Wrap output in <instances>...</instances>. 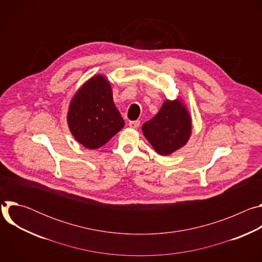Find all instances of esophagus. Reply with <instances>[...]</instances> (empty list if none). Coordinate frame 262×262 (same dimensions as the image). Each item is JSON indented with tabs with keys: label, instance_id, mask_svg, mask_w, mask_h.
Instances as JSON below:
<instances>
[{
	"label": "esophagus",
	"instance_id": "1",
	"mask_svg": "<svg viewBox=\"0 0 262 262\" xmlns=\"http://www.w3.org/2000/svg\"><path fill=\"white\" fill-rule=\"evenodd\" d=\"M129 127L130 128H134V129H137L139 126H140V121L139 120H135V121H129L128 123Z\"/></svg>",
	"mask_w": 262,
	"mask_h": 262
}]
</instances>
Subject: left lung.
Masks as SVG:
<instances>
[{
	"mask_svg": "<svg viewBox=\"0 0 262 262\" xmlns=\"http://www.w3.org/2000/svg\"><path fill=\"white\" fill-rule=\"evenodd\" d=\"M142 132L161 156H169L188 143L192 118L180 98L165 100L159 113L142 126Z\"/></svg>",
	"mask_w": 262,
	"mask_h": 262,
	"instance_id": "8db88e82",
	"label": "left lung"
}]
</instances>
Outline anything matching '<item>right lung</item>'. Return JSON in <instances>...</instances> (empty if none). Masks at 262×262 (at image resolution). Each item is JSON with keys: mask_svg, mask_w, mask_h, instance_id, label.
I'll list each match as a JSON object with an SVG mask.
<instances>
[{"mask_svg": "<svg viewBox=\"0 0 262 262\" xmlns=\"http://www.w3.org/2000/svg\"><path fill=\"white\" fill-rule=\"evenodd\" d=\"M71 135L88 149H97L113 138L125 122L113 100L110 82L102 76L89 79L73 95L67 113Z\"/></svg>", "mask_w": 262, "mask_h": 262, "instance_id": "obj_1", "label": "right lung"}]
</instances>
